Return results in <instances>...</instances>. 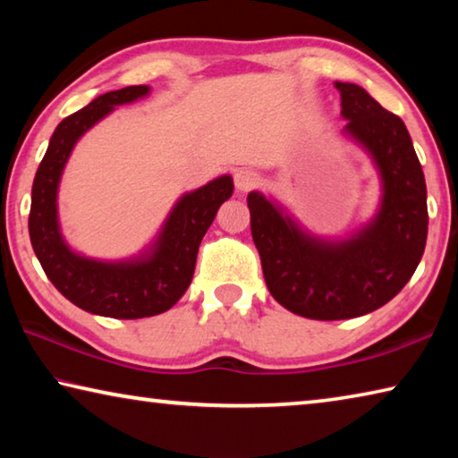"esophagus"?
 Masks as SVG:
<instances>
[{
	"label": "esophagus",
	"instance_id": "obj_1",
	"mask_svg": "<svg viewBox=\"0 0 458 458\" xmlns=\"http://www.w3.org/2000/svg\"><path fill=\"white\" fill-rule=\"evenodd\" d=\"M259 183V175L252 172V169H238L234 174V185L238 191H250L252 188H257Z\"/></svg>",
	"mask_w": 458,
	"mask_h": 458
}]
</instances>
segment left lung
Returning <instances> with one entry per match:
<instances>
[{
    "instance_id": "left-lung-1",
    "label": "left lung",
    "mask_w": 458,
    "mask_h": 458,
    "mask_svg": "<svg viewBox=\"0 0 458 458\" xmlns=\"http://www.w3.org/2000/svg\"><path fill=\"white\" fill-rule=\"evenodd\" d=\"M344 135L369 155L382 196L376 214L345 238L309 232L283 204L248 193L250 230L276 303L307 319L337 321L376 311L414 275L428 234L426 182L404 121L366 89L335 82Z\"/></svg>"
}]
</instances>
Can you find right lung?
<instances>
[{
	"label": "right lung",
	"instance_id": "obj_1",
	"mask_svg": "<svg viewBox=\"0 0 458 458\" xmlns=\"http://www.w3.org/2000/svg\"><path fill=\"white\" fill-rule=\"evenodd\" d=\"M147 84L111 90L60 123L38 167L30 208V240L46 276L82 311L113 319L165 313L183 297L196 268L201 238L218 208L234 191L232 175H220L175 201L155 238L133 257L92 259L66 242L58 218V188L79 139L121 105L149 95Z\"/></svg>",
	"mask_w": 458,
	"mask_h": 458
}]
</instances>
